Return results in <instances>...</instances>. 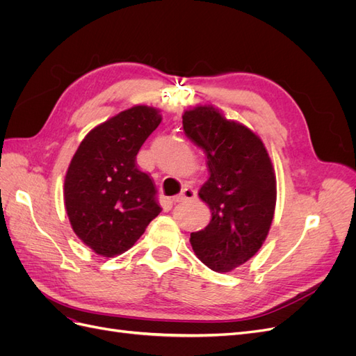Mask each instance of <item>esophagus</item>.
I'll return each instance as SVG.
<instances>
[{
	"label": "esophagus",
	"instance_id": "34e87169",
	"mask_svg": "<svg viewBox=\"0 0 356 356\" xmlns=\"http://www.w3.org/2000/svg\"><path fill=\"white\" fill-rule=\"evenodd\" d=\"M196 190H193L191 187H184L181 190L179 195L172 197V202L174 203H179V202H184V200H191V199H196Z\"/></svg>",
	"mask_w": 356,
	"mask_h": 356
}]
</instances>
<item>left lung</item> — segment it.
Here are the masks:
<instances>
[{"mask_svg": "<svg viewBox=\"0 0 356 356\" xmlns=\"http://www.w3.org/2000/svg\"><path fill=\"white\" fill-rule=\"evenodd\" d=\"M187 138L207 154L209 178L199 197L212 215L191 233L199 260L225 273L252 258L270 230L276 207V177L263 141L251 129L229 120L212 105L182 115Z\"/></svg>", "mask_w": 356, "mask_h": 356, "instance_id": "1", "label": "left lung"}]
</instances>
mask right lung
I'll list each match as a JSON object with an SVG mask.
<instances>
[{"instance_id":"1","label":"right lung","mask_w":356,"mask_h":356,"mask_svg":"<svg viewBox=\"0 0 356 356\" xmlns=\"http://www.w3.org/2000/svg\"><path fill=\"white\" fill-rule=\"evenodd\" d=\"M160 122L159 110L135 105L92 129L71 160L67 213L74 233L98 255L127 251L161 211L153 179L136 166L139 148Z\"/></svg>"}]
</instances>
